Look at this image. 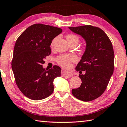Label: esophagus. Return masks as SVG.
<instances>
[{"label":"esophagus","instance_id":"obj_1","mask_svg":"<svg viewBox=\"0 0 127 127\" xmlns=\"http://www.w3.org/2000/svg\"><path fill=\"white\" fill-rule=\"evenodd\" d=\"M62 74L64 76L68 77V78H69V77H71L72 76V74L69 71H66L64 69L62 70Z\"/></svg>","mask_w":127,"mask_h":127}]
</instances>
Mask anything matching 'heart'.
<instances>
[{
  "label": "heart",
  "mask_w": 127,
  "mask_h": 127,
  "mask_svg": "<svg viewBox=\"0 0 127 127\" xmlns=\"http://www.w3.org/2000/svg\"><path fill=\"white\" fill-rule=\"evenodd\" d=\"M66 39H67L68 43L71 42H76L77 44L79 42V38L76 35L73 34H68L66 35ZM56 38L52 41L51 43V46H53V43L55 41ZM75 60V57L74 56L72 55H64L60 56L56 59L57 63L64 67H68L70 65V63L71 62L74 61Z\"/></svg>",
  "instance_id": "b5f03b06"
}]
</instances>
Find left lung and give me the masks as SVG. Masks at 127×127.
<instances>
[{
    "label": "left lung",
    "instance_id": "obj_1",
    "mask_svg": "<svg viewBox=\"0 0 127 127\" xmlns=\"http://www.w3.org/2000/svg\"><path fill=\"white\" fill-rule=\"evenodd\" d=\"M68 28L83 38L85 51L76 70L85 71L79 77L82 83L72 94L80 100L89 101L97 98L105 90L114 71V53L108 35L100 28L90 25Z\"/></svg>",
    "mask_w": 127,
    "mask_h": 127
}]
</instances>
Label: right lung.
<instances>
[{"label":"right lung","mask_w":127,"mask_h":127,"mask_svg":"<svg viewBox=\"0 0 127 127\" xmlns=\"http://www.w3.org/2000/svg\"><path fill=\"white\" fill-rule=\"evenodd\" d=\"M62 32V29L42 24L27 28L15 42L12 68L15 83L28 98L39 100L46 98L54 90L53 80L61 76V68L54 66L46 70L42 64L51 53L52 40Z\"/></svg>","instance_id":"add662e5"}]
</instances>
